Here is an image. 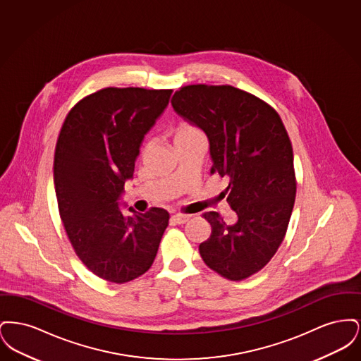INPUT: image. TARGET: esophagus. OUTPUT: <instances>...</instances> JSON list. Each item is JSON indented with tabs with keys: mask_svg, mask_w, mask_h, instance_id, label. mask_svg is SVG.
<instances>
[{
	"mask_svg": "<svg viewBox=\"0 0 361 361\" xmlns=\"http://www.w3.org/2000/svg\"><path fill=\"white\" fill-rule=\"evenodd\" d=\"M189 215L185 214H174L171 218V224H184L188 222Z\"/></svg>",
	"mask_w": 361,
	"mask_h": 361,
	"instance_id": "34e87169",
	"label": "esophagus"
}]
</instances>
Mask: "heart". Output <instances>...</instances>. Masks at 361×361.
<instances>
[{
	"label": "heart",
	"mask_w": 361,
	"mask_h": 361,
	"mask_svg": "<svg viewBox=\"0 0 361 361\" xmlns=\"http://www.w3.org/2000/svg\"><path fill=\"white\" fill-rule=\"evenodd\" d=\"M196 135H200V131L197 128H195L193 126L187 124V123H181L173 130L174 143L180 142V140H184V139H188V137H196Z\"/></svg>",
	"instance_id": "b5f03b06"
}]
</instances>
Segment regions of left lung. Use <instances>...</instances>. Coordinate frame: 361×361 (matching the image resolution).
<instances>
[{
	"instance_id": "8db88e82",
	"label": "left lung",
	"mask_w": 361,
	"mask_h": 361,
	"mask_svg": "<svg viewBox=\"0 0 361 361\" xmlns=\"http://www.w3.org/2000/svg\"><path fill=\"white\" fill-rule=\"evenodd\" d=\"M173 109L206 133L211 174L228 178L227 203L237 222L209 211L211 235L199 245L207 265L238 281L262 269L286 235L296 195L291 140L275 109L230 85H188L174 93Z\"/></svg>"
}]
</instances>
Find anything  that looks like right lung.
Instances as JSON below:
<instances>
[{
	"label": "right lung",
	"instance_id": "right-lung-1",
	"mask_svg": "<svg viewBox=\"0 0 361 361\" xmlns=\"http://www.w3.org/2000/svg\"><path fill=\"white\" fill-rule=\"evenodd\" d=\"M172 89L105 87L75 104L54 155L58 208L75 255L94 275L123 284L153 264L169 224L164 208L121 214L145 135L169 104Z\"/></svg>",
	"mask_w": 361,
	"mask_h": 361
}]
</instances>
